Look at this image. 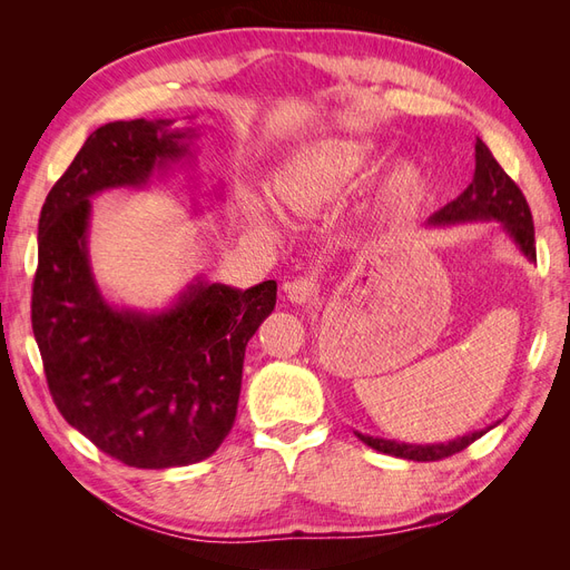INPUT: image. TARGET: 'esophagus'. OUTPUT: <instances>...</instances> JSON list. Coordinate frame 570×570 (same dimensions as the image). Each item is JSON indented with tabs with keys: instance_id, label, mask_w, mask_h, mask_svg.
Wrapping results in <instances>:
<instances>
[{
	"instance_id": "obj_1",
	"label": "esophagus",
	"mask_w": 570,
	"mask_h": 570,
	"mask_svg": "<svg viewBox=\"0 0 570 570\" xmlns=\"http://www.w3.org/2000/svg\"><path fill=\"white\" fill-rule=\"evenodd\" d=\"M285 295L292 304H306L316 295V283L312 278H295L285 285Z\"/></svg>"
}]
</instances>
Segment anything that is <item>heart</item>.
Segmentation results:
<instances>
[{
    "instance_id": "obj_1",
    "label": "heart",
    "mask_w": 570,
    "mask_h": 570,
    "mask_svg": "<svg viewBox=\"0 0 570 570\" xmlns=\"http://www.w3.org/2000/svg\"><path fill=\"white\" fill-rule=\"evenodd\" d=\"M375 149L364 140H323L302 151L289 164L287 178L283 185V197L323 204L333 202L347 189L364 170L371 166ZM423 174L413 161H396L387 168L381 180V199L387 204H409L421 193ZM247 212L258 220L262 218V202L249 199Z\"/></svg>"
}]
</instances>
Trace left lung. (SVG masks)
I'll return each mask as SVG.
<instances>
[{
	"instance_id": "obj_1",
	"label": "left lung",
	"mask_w": 570,
	"mask_h": 570,
	"mask_svg": "<svg viewBox=\"0 0 570 570\" xmlns=\"http://www.w3.org/2000/svg\"><path fill=\"white\" fill-rule=\"evenodd\" d=\"M465 220H499L502 223V228L507 230V235L515 243V247H519L530 262L538 258V254H534L532 214L521 193V187L507 176V170L497 164L492 151L488 149L485 142L480 140V137L475 142L473 183L465 187L454 202L444 204L438 214L430 216L428 223L430 226H446V223H465ZM488 430H475L471 435H463L440 444H406V442L361 435V433H356V438L364 444H368L371 450L390 454V456H400L409 461H440L465 450V446L473 444L478 438L485 435Z\"/></svg>"
}]
</instances>
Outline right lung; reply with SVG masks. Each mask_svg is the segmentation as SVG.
<instances>
[{"mask_svg":"<svg viewBox=\"0 0 570 570\" xmlns=\"http://www.w3.org/2000/svg\"><path fill=\"white\" fill-rule=\"evenodd\" d=\"M114 120L97 128L49 189L38 226L32 333L61 416L132 469L212 456L235 423L245 350L273 312L275 281L249 289L195 281L159 314L111 306L88 258L90 197L142 187L189 154L195 128Z\"/></svg>","mask_w":570,"mask_h":570,"instance_id":"right-lung-1","label":"right lung"}]
</instances>
